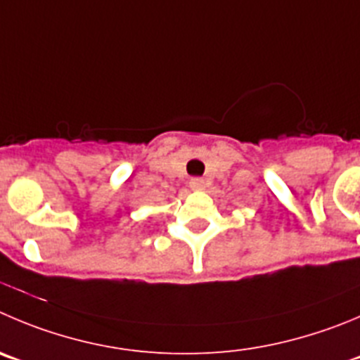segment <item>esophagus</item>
<instances>
[{"label":"esophagus","instance_id":"1","mask_svg":"<svg viewBox=\"0 0 360 360\" xmlns=\"http://www.w3.org/2000/svg\"><path fill=\"white\" fill-rule=\"evenodd\" d=\"M204 186H206V181L202 177H191L190 179L191 190H204Z\"/></svg>","mask_w":360,"mask_h":360}]
</instances>
